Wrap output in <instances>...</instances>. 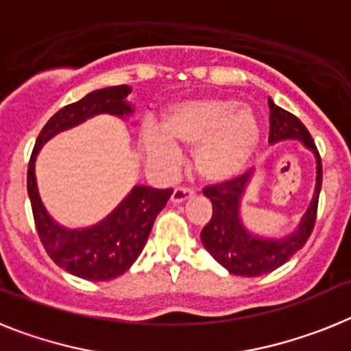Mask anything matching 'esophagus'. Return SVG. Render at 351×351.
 <instances>
[{
    "label": "esophagus",
    "mask_w": 351,
    "mask_h": 351,
    "mask_svg": "<svg viewBox=\"0 0 351 351\" xmlns=\"http://www.w3.org/2000/svg\"><path fill=\"white\" fill-rule=\"evenodd\" d=\"M193 195H195V191L191 190V188H188V186H178V188H173L170 200H172L173 204H179V202H184V200H188V198L193 197Z\"/></svg>",
    "instance_id": "esophagus-1"
}]
</instances>
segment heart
Instances as JSON below:
<instances>
[{
    "label": "heart",
    "mask_w": 351,
    "mask_h": 351,
    "mask_svg": "<svg viewBox=\"0 0 351 351\" xmlns=\"http://www.w3.org/2000/svg\"><path fill=\"white\" fill-rule=\"evenodd\" d=\"M258 141L260 123L255 112L226 96L173 105L161 119V130L145 125L141 132L142 147L156 165H172L178 158L173 145L193 149L191 169L210 184L237 178Z\"/></svg>",
    "instance_id": "obj_1"
}]
</instances>
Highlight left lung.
Masks as SVG:
<instances>
[{
    "instance_id": "8db88e82",
    "label": "left lung",
    "mask_w": 351,
    "mask_h": 351,
    "mask_svg": "<svg viewBox=\"0 0 351 351\" xmlns=\"http://www.w3.org/2000/svg\"><path fill=\"white\" fill-rule=\"evenodd\" d=\"M269 108H271V132H269L271 144L283 138H297L315 153L316 190L311 206L308 213L304 214L299 228L281 241H272V239H260L250 234L239 218V202L244 193L246 182L251 178V170L230 181L204 188V195L213 204V218L200 232L204 247L226 271L237 276H246V278H256V276L276 271L308 243L309 235L315 228L318 197L322 190V158L311 133L302 125L299 117L274 105L271 98H269Z\"/></svg>"
}]
</instances>
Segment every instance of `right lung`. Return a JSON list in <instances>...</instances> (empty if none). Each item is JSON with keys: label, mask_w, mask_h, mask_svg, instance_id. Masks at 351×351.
I'll list each match as a JSON object with an SVG mask.
<instances>
[{"label": "right lung", "mask_w": 351, "mask_h": 351, "mask_svg": "<svg viewBox=\"0 0 351 351\" xmlns=\"http://www.w3.org/2000/svg\"><path fill=\"white\" fill-rule=\"evenodd\" d=\"M128 86H112L86 95L75 104L60 108L40 132L27 165V195L31 200L36 232L47 255L61 269L89 281H107L125 274L144 250L153 223L172 190L135 186L110 216L86 230H68L51 218L38 197L35 158L40 147L56 133L79 125L96 114H132L126 104Z\"/></svg>", "instance_id": "right-lung-1"}]
</instances>
